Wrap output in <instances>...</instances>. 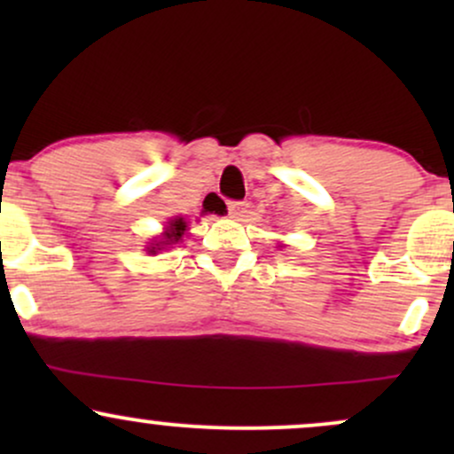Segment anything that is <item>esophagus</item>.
Segmentation results:
<instances>
[{
  "instance_id": "esophagus-1",
  "label": "esophagus",
  "mask_w": 454,
  "mask_h": 454,
  "mask_svg": "<svg viewBox=\"0 0 454 454\" xmlns=\"http://www.w3.org/2000/svg\"><path fill=\"white\" fill-rule=\"evenodd\" d=\"M247 209H249V202H245V200L228 202V211H231L232 217H243L245 213H247Z\"/></svg>"
}]
</instances>
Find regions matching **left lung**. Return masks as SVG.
Returning <instances> with one entry per match:
<instances>
[{
  "instance_id": "left-lung-1",
  "label": "left lung",
  "mask_w": 454,
  "mask_h": 454,
  "mask_svg": "<svg viewBox=\"0 0 454 454\" xmlns=\"http://www.w3.org/2000/svg\"><path fill=\"white\" fill-rule=\"evenodd\" d=\"M279 247H281V245H279Z\"/></svg>"
}]
</instances>
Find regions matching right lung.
<instances>
[{
    "label": "right lung",
    "mask_w": 454,
    "mask_h": 454,
    "mask_svg": "<svg viewBox=\"0 0 454 454\" xmlns=\"http://www.w3.org/2000/svg\"><path fill=\"white\" fill-rule=\"evenodd\" d=\"M185 231H187L185 217H173V220L166 222L164 232H161L160 237H155L153 241L147 245V252L149 254H158V252H161V249L173 247L175 243H179L181 239H184Z\"/></svg>",
    "instance_id": "add662e5"
}]
</instances>
